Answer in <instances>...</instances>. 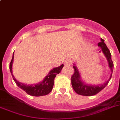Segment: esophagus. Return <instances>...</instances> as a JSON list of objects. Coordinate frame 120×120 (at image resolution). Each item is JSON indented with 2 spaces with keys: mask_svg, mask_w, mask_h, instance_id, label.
Returning a JSON list of instances; mask_svg holds the SVG:
<instances>
[{
  "mask_svg": "<svg viewBox=\"0 0 120 120\" xmlns=\"http://www.w3.org/2000/svg\"><path fill=\"white\" fill-rule=\"evenodd\" d=\"M72 63V61L71 60H66L64 61V64L65 66H69Z\"/></svg>",
  "mask_w": 120,
  "mask_h": 120,
  "instance_id": "34e87169",
  "label": "esophagus"
}]
</instances>
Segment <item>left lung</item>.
Returning a JSON list of instances; mask_svg holds the SVG:
<instances>
[{
    "mask_svg": "<svg viewBox=\"0 0 120 120\" xmlns=\"http://www.w3.org/2000/svg\"><path fill=\"white\" fill-rule=\"evenodd\" d=\"M100 40H101V42L98 43V47L101 48L103 54L107 59L109 68H110V70L111 71V74L110 75L109 78L103 84H100L99 86V85H88V84H86L84 82H82V81L81 79L80 74H79L77 67L75 66V64H73L74 65L73 66V68L74 69V73L71 77V83H72L73 90H75L76 93L79 95L89 96H93V95L96 94L107 86L111 78L113 68H114V63L112 62L111 59V52L108 48L107 46L106 45L105 43L104 42V40L102 38Z\"/></svg>",
    "mask_w": 120,
    "mask_h": 120,
    "instance_id": "obj_1",
    "label": "left lung"
}]
</instances>
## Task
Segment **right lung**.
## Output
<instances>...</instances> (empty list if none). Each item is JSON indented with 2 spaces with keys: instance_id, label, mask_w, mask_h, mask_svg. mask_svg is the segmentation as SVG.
<instances>
[{
  "instance_id": "1",
  "label": "right lung",
  "mask_w": 120,
  "mask_h": 120,
  "mask_svg": "<svg viewBox=\"0 0 120 120\" xmlns=\"http://www.w3.org/2000/svg\"><path fill=\"white\" fill-rule=\"evenodd\" d=\"M14 61V54H13L12 58L11 61L9 64V69H10L11 73L13 79L15 82L18 87H20L24 91L26 92L28 94L33 96H45L49 94L52 90V87L54 86V78L56 75L59 74L61 72L62 68H63V64H61L57 68H53L50 72L48 73L47 76L42 81L40 82L38 84H32V85H27L26 84H23L17 80L15 78L14 76L12 74V63Z\"/></svg>"
}]
</instances>
